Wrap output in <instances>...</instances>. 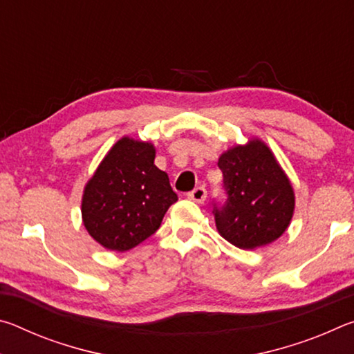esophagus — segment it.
Masks as SVG:
<instances>
[{
    "label": "esophagus",
    "mask_w": 354,
    "mask_h": 354,
    "mask_svg": "<svg viewBox=\"0 0 354 354\" xmlns=\"http://www.w3.org/2000/svg\"><path fill=\"white\" fill-rule=\"evenodd\" d=\"M187 196L195 203H205V200L207 198V190L205 187H196L192 192H189Z\"/></svg>",
    "instance_id": "1"
}]
</instances>
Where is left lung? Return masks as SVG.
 Instances as JSON below:
<instances>
[{"mask_svg":"<svg viewBox=\"0 0 354 354\" xmlns=\"http://www.w3.org/2000/svg\"><path fill=\"white\" fill-rule=\"evenodd\" d=\"M227 198L214 205L220 236L242 250L277 241L290 225L295 194L277 158L259 139L236 145L218 159Z\"/></svg>","mask_w":354,"mask_h":354,"instance_id":"obj_1","label":"left lung"}]
</instances>
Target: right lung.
<instances>
[{"instance_id": "1", "label": "right lung", "mask_w": 354, "mask_h": 354, "mask_svg": "<svg viewBox=\"0 0 354 354\" xmlns=\"http://www.w3.org/2000/svg\"><path fill=\"white\" fill-rule=\"evenodd\" d=\"M154 158L153 143L122 137L84 187V226L104 248L137 247L159 230L178 201L169 175L154 165Z\"/></svg>"}]
</instances>
